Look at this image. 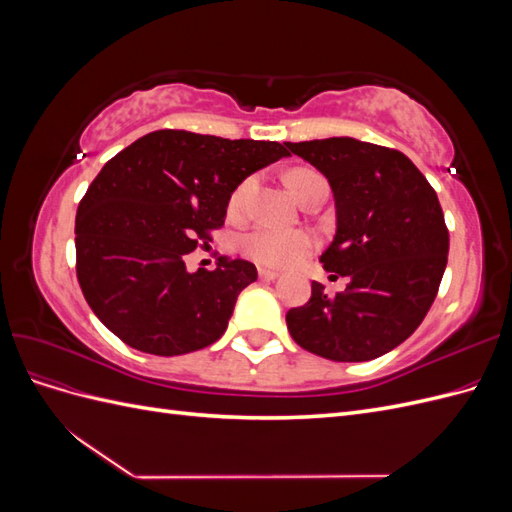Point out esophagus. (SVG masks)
<instances>
[{"label":"esophagus","mask_w":512,"mask_h":512,"mask_svg":"<svg viewBox=\"0 0 512 512\" xmlns=\"http://www.w3.org/2000/svg\"><path fill=\"white\" fill-rule=\"evenodd\" d=\"M258 275H260V280L262 282H273V280H277V275H280V273H277V271H271V269H258Z\"/></svg>","instance_id":"esophagus-1"}]
</instances>
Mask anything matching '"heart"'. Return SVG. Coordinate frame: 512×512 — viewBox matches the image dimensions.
<instances>
[{
	"label": "heart",
	"mask_w": 512,
	"mask_h": 512,
	"mask_svg": "<svg viewBox=\"0 0 512 512\" xmlns=\"http://www.w3.org/2000/svg\"><path fill=\"white\" fill-rule=\"evenodd\" d=\"M312 177H320V175H316L314 170H305V168L292 170V173H288L290 190L294 194H299L303 183ZM252 183L254 179H245L239 188L232 192L230 203H228L230 213H239L243 209ZM239 250L262 267L282 269V267L294 265V262H299L305 254L312 252L314 237L305 230H282V228H271V226H258L239 239Z\"/></svg>",
	"instance_id": "b5f03b06"
}]
</instances>
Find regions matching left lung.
<instances>
[{
  "instance_id": "1",
  "label": "left lung",
  "mask_w": 512,
  "mask_h": 512,
  "mask_svg": "<svg viewBox=\"0 0 512 512\" xmlns=\"http://www.w3.org/2000/svg\"><path fill=\"white\" fill-rule=\"evenodd\" d=\"M286 147L329 179L337 228L320 262L350 277L335 299L312 282V299L286 314L292 339L339 363L391 352L427 316L446 269L448 230L438 194L397 149L350 136Z\"/></svg>"
}]
</instances>
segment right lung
<instances>
[{
	"label": "right lung",
	"instance_id": "add662e5",
	"mask_svg": "<svg viewBox=\"0 0 512 512\" xmlns=\"http://www.w3.org/2000/svg\"><path fill=\"white\" fill-rule=\"evenodd\" d=\"M290 153L252 138L158 130L108 160L76 211V277L89 307L128 346L177 356L224 335L247 260L188 271L185 256L226 218L243 179Z\"/></svg>",
	"mask_w": 512,
	"mask_h": 512
}]
</instances>
